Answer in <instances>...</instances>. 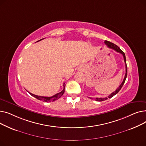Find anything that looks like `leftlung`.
<instances>
[{
    "mask_svg": "<svg viewBox=\"0 0 146 146\" xmlns=\"http://www.w3.org/2000/svg\"><path fill=\"white\" fill-rule=\"evenodd\" d=\"M105 44L107 46H108V47L109 48H112V49L114 50L115 51H116L117 52L121 53V54H122V56H123L124 62H125V77H124V78L123 82H122V83L119 85V86L116 89V90L115 91V92H112V94H111L110 95L108 96V97L103 98H95V101H99V102L105 101V100H106V99H108V98H111L113 97L114 95H115L117 93H118V92L121 90V89L122 88V86H123V85L124 84L126 78H127V63H126V57H125V55L124 52L123 51H122L119 48V47H118L117 45L114 44L112 43V42H110V41H105ZM91 99H93V98H91Z\"/></svg>",
    "mask_w": 146,
    "mask_h": 146,
    "instance_id": "1",
    "label": "left lung"
}]
</instances>
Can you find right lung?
I'll return each mask as SVG.
<instances>
[{
    "mask_svg": "<svg viewBox=\"0 0 146 146\" xmlns=\"http://www.w3.org/2000/svg\"><path fill=\"white\" fill-rule=\"evenodd\" d=\"M41 40H42V39H41ZM41 40H39V41H41ZM38 41H36V42H38ZM65 86H66L65 83H64V84H63V90L61 91V92H59V93H58V94H56V95H53V96H51V97L41 96H38V95H34V94H31V93H30V92H29V94H30L31 95L34 96V97H35V98H36L37 99H38V100L42 101H43V102H52V101H56V100H57L58 99H59L61 96H62V95H63V94L64 93Z\"/></svg>",
    "mask_w": 146,
    "mask_h": 146,
    "instance_id": "add662e5",
    "label": "right lung"
}]
</instances>
